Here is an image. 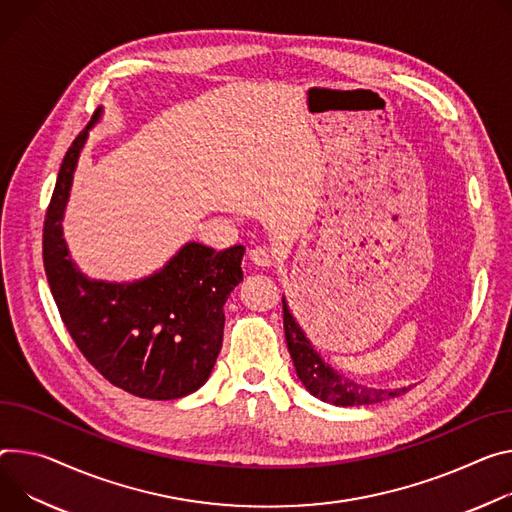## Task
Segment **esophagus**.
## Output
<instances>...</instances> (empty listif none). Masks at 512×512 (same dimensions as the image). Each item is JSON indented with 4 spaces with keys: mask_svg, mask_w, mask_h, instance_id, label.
<instances>
[{
    "mask_svg": "<svg viewBox=\"0 0 512 512\" xmlns=\"http://www.w3.org/2000/svg\"><path fill=\"white\" fill-rule=\"evenodd\" d=\"M249 259L257 267H271L273 265V253L267 247H255L249 251Z\"/></svg>",
    "mask_w": 512,
    "mask_h": 512,
    "instance_id": "1",
    "label": "esophagus"
}]
</instances>
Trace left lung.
Segmentation results:
<instances>
[{
    "label": "left lung",
    "instance_id": "obj_1",
    "mask_svg": "<svg viewBox=\"0 0 512 512\" xmlns=\"http://www.w3.org/2000/svg\"><path fill=\"white\" fill-rule=\"evenodd\" d=\"M282 304H284L286 343L296 367V376L312 396L335 406H365V404H376L388 398H396L410 390V386L408 388L363 386L359 382L345 378L341 371L331 367L314 349V345L310 343V339L298 324L296 316L290 312L286 298H282Z\"/></svg>",
    "mask_w": 512,
    "mask_h": 512
}]
</instances>
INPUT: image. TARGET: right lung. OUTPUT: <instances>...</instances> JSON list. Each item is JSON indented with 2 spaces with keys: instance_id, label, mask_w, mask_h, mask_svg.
I'll list each match as a JSON object with an SVG mask.
<instances>
[{
  "instance_id": "right-lung-1",
  "label": "right lung",
  "mask_w": 512,
  "mask_h": 512,
  "mask_svg": "<svg viewBox=\"0 0 512 512\" xmlns=\"http://www.w3.org/2000/svg\"><path fill=\"white\" fill-rule=\"evenodd\" d=\"M102 108L69 147L46 210L42 259L61 318L83 357L114 386L149 400L202 388L222 347L224 302L243 282V245L185 243L136 282L89 280L63 239L73 173Z\"/></svg>"
}]
</instances>
